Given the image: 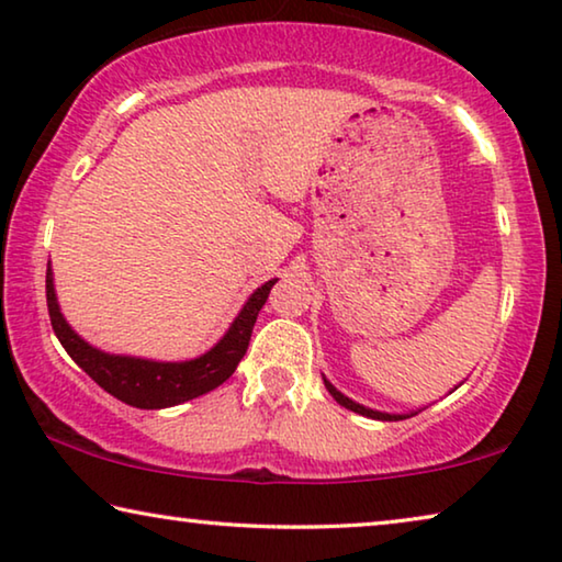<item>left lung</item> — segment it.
<instances>
[{
  "label": "left lung",
  "instance_id": "left-lung-1",
  "mask_svg": "<svg viewBox=\"0 0 562 562\" xmlns=\"http://www.w3.org/2000/svg\"><path fill=\"white\" fill-rule=\"evenodd\" d=\"M324 386H326V390H329V394L334 396V400L341 404V407H347V409H351V412H357V414H361V417H369V419H382V422H396V419H407V417H414V414H417V412H409V414H390V412H376V409H369V407H364V404H359V402L349 400L347 394H341V392L336 390V386H334L326 376H324ZM454 390H457V386H454Z\"/></svg>",
  "mask_w": 562,
  "mask_h": 562
}]
</instances>
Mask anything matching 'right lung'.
<instances>
[{"label":"right lung","instance_id":"1","mask_svg":"<svg viewBox=\"0 0 562 562\" xmlns=\"http://www.w3.org/2000/svg\"><path fill=\"white\" fill-rule=\"evenodd\" d=\"M279 279L266 281L258 286L238 316L233 318L228 331L221 341L205 353L188 361H155L140 357H125V353H108L92 347L77 334L57 304L55 279H52V266L47 263V308L49 322L55 329L59 344L75 359V364L88 371L102 390L115 396V400L131 404L137 409H166L183 404L195 396L213 392L236 371L238 361L244 359L251 341V331L258 311L263 308L266 299Z\"/></svg>","mask_w":562,"mask_h":562}]
</instances>
